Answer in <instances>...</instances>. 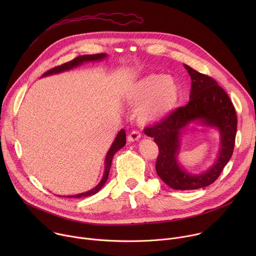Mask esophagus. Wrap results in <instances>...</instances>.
Instances as JSON below:
<instances>
[{
	"mask_svg": "<svg viewBox=\"0 0 256 256\" xmlns=\"http://www.w3.org/2000/svg\"><path fill=\"white\" fill-rule=\"evenodd\" d=\"M140 138V132H138V130H132V132L128 134V142H136V140H138Z\"/></svg>",
	"mask_w": 256,
	"mask_h": 256,
	"instance_id": "1",
	"label": "esophagus"
}]
</instances>
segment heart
<instances>
[{
  "label": "heart",
  "mask_w": 256,
  "mask_h": 256,
  "mask_svg": "<svg viewBox=\"0 0 256 256\" xmlns=\"http://www.w3.org/2000/svg\"><path fill=\"white\" fill-rule=\"evenodd\" d=\"M181 99V85L171 76L149 74L132 82L124 100L136 109L142 124H156L172 114Z\"/></svg>",
  "instance_id": "b5f03b06"
}]
</instances>
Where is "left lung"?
Instances as JSON below:
<instances>
[{
    "label": "left lung",
    "instance_id": "1",
    "mask_svg": "<svg viewBox=\"0 0 256 256\" xmlns=\"http://www.w3.org/2000/svg\"><path fill=\"white\" fill-rule=\"evenodd\" d=\"M192 79L190 102L163 122L144 128L159 148L156 161L158 176L177 190L206 188L220 176L233 154L237 132L235 108L223 88L208 76L184 64ZM214 128L220 136V148L214 163L200 174L188 172L178 161L182 136L188 130Z\"/></svg>",
    "mask_w": 256,
    "mask_h": 256
}]
</instances>
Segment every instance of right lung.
I'll return each instance as SVG.
<instances>
[{"label": "right lung", "instance_id": "add662e5", "mask_svg": "<svg viewBox=\"0 0 256 256\" xmlns=\"http://www.w3.org/2000/svg\"><path fill=\"white\" fill-rule=\"evenodd\" d=\"M108 56V54H84V56H80L76 58H74L70 62H68L62 66H56L50 70H48L42 76V77H46V76H52V75H56V74H60V72H64L66 70H70L75 68H78L80 66H82L85 62H100L105 60ZM126 132L124 128H122L118 134H116L112 144L110 146V148L107 151L106 153V157L104 160V172H103V176L101 178V180L99 181V184L93 188L92 190L86 192H82V194H78L75 196H66V198H85V196H93L95 194H97L105 184V182L108 179V175H109V170H110L112 167V158L114 156V154L120 150L122 148L124 147L126 144Z\"/></svg>", "mask_w": 256, "mask_h": 256}]
</instances>
